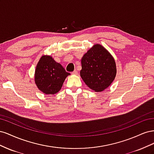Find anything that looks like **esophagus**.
Listing matches in <instances>:
<instances>
[{
  "label": "esophagus",
  "instance_id": "1",
  "mask_svg": "<svg viewBox=\"0 0 154 154\" xmlns=\"http://www.w3.org/2000/svg\"><path fill=\"white\" fill-rule=\"evenodd\" d=\"M78 71L77 70H74L73 72H72V74H74V75H76V74H78Z\"/></svg>",
  "mask_w": 154,
  "mask_h": 154
}]
</instances>
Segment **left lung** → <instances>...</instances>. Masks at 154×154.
<instances>
[{"label": "left lung", "mask_w": 154, "mask_h": 154, "mask_svg": "<svg viewBox=\"0 0 154 154\" xmlns=\"http://www.w3.org/2000/svg\"><path fill=\"white\" fill-rule=\"evenodd\" d=\"M114 58L100 44H95L82 58L80 76L92 91L101 92L106 88L116 75Z\"/></svg>", "instance_id": "left-lung-1"}]
</instances>
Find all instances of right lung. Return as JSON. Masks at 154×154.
Instances as JSON below:
<instances>
[{"label": "right lung", "mask_w": 154, "mask_h": 154, "mask_svg": "<svg viewBox=\"0 0 154 154\" xmlns=\"http://www.w3.org/2000/svg\"><path fill=\"white\" fill-rule=\"evenodd\" d=\"M70 73L66 71L62 65L55 62L51 56L44 55L35 69V82L38 89L45 94H54L62 87Z\"/></svg>", "instance_id": "obj_1"}]
</instances>
